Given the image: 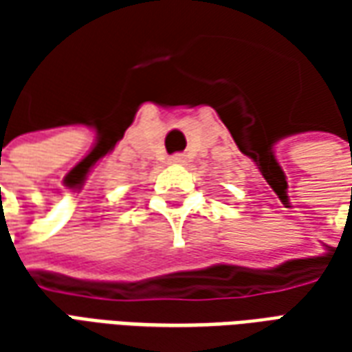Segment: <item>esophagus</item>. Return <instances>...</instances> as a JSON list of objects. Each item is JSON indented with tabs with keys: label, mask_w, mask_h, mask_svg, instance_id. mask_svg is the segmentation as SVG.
I'll return each instance as SVG.
<instances>
[{
	"label": "esophagus",
	"mask_w": 352,
	"mask_h": 352,
	"mask_svg": "<svg viewBox=\"0 0 352 352\" xmlns=\"http://www.w3.org/2000/svg\"><path fill=\"white\" fill-rule=\"evenodd\" d=\"M184 160H186V156H184V154H173V156L169 158L171 164H184Z\"/></svg>",
	"instance_id": "esophagus-1"
}]
</instances>
